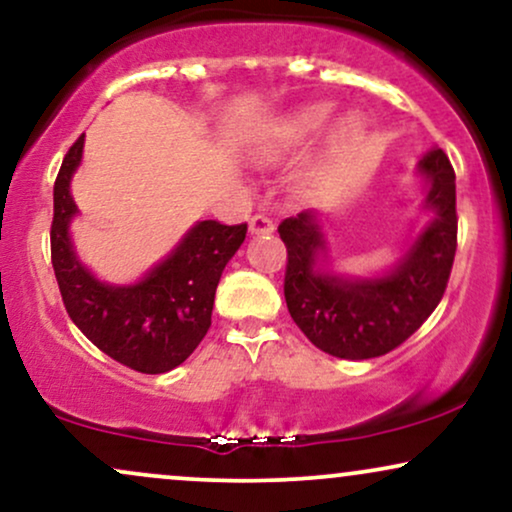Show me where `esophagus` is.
Masks as SVG:
<instances>
[{"mask_svg": "<svg viewBox=\"0 0 512 512\" xmlns=\"http://www.w3.org/2000/svg\"><path fill=\"white\" fill-rule=\"evenodd\" d=\"M274 231V221L267 217V214H255V217L250 219V233H255V236H262V233H272Z\"/></svg>", "mask_w": 512, "mask_h": 512, "instance_id": "1", "label": "esophagus"}]
</instances>
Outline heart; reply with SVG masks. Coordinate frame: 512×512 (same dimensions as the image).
Segmentation results:
<instances>
[{"label": "heart", "instance_id": "1", "mask_svg": "<svg viewBox=\"0 0 512 512\" xmlns=\"http://www.w3.org/2000/svg\"><path fill=\"white\" fill-rule=\"evenodd\" d=\"M329 119L331 104H312V107L300 109L298 114L288 116L286 121H281L279 126L272 128V131H267L260 147H257V155H260L264 162H274V159L288 155L295 147L305 145L307 140L315 138ZM357 131H360V121L357 119H348L341 128V133L346 135V138H353Z\"/></svg>", "mask_w": 512, "mask_h": 512}]
</instances>
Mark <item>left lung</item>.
Returning <instances> with one entry per match:
<instances>
[{
	"label": "left lung",
	"instance_id": "obj_1",
	"mask_svg": "<svg viewBox=\"0 0 512 512\" xmlns=\"http://www.w3.org/2000/svg\"><path fill=\"white\" fill-rule=\"evenodd\" d=\"M429 181L427 209L434 219L405 252L396 269L379 279H341L317 272L324 250L315 212H300L279 224L288 262L283 295L298 329L324 353L341 360H369L408 341L441 303L458 248L455 171L446 152L420 159Z\"/></svg>",
	"mask_w": 512,
	"mask_h": 512
}]
</instances>
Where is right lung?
Returning a JSON list of instances; mask_svg holds the SVG:
<instances>
[{"label": "right lung", "mask_w": 512, "mask_h": 512, "mask_svg": "<svg viewBox=\"0 0 512 512\" xmlns=\"http://www.w3.org/2000/svg\"><path fill=\"white\" fill-rule=\"evenodd\" d=\"M83 155V135L66 152L54 181L52 267L73 324L112 360L140 374L181 365L212 326L221 272L245 240L248 224L207 219L186 233L162 264L133 286H107L76 260L69 224L76 214L69 183Z\"/></svg>", "instance_id": "obj_1"}]
</instances>
